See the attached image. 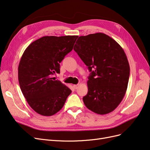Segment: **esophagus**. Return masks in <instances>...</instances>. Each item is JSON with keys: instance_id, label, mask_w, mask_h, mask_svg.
<instances>
[{"instance_id": "esophagus-1", "label": "esophagus", "mask_w": 150, "mask_h": 150, "mask_svg": "<svg viewBox=\"0 0 150 150\" xmlns=\"http://www.w3.org/2000/svg\"><path fill=\"white\" fill-rule=\"evenodd\" d=\"M73 87L75 89H77L78 88H79V84H75L73 86Z\"/></svg>"}]
</instances>
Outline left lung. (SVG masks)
<instances>
[{"instance_id":"8db88e82","label":"left lung","mask_w":150,"mask_h":150,"mask_svg":"<svg viewBox=\"0 0 150 150\" xmlns=\"http://www.w3.org/2000/svg\"><path fill=\"white\" fill-rule=\"evenodd\" d=\"M88 66V94L85 106L99 115L115 110L126 93L129 78L128 59L119 44L108 35L96 33L80 36L74 47Z\"/></svg>"}]
</instances>
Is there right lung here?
<instances>
[{
  "label": "right lung",
  "mask_w": 150,
  "mask_h": 150,
  "mask_svg": "<svg viewBox=\"0 0 150 150\" xmlns=\"http://www.w3.org/2000/svg\"><path fill=\"white\" fill-rule=\"evenodd\" d=\"M78 35L44 36L32 42L18 67L20 88L29 106L38 114L52 116L64 106L71 90L53 76L70 52Z\"/></svg>",
  "instance_id": "right-lung-1"
}]
</instances>
